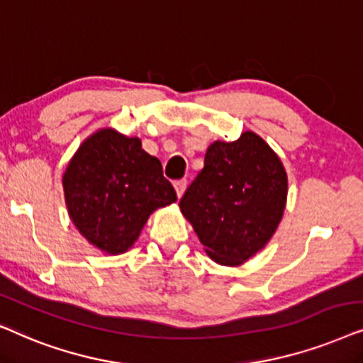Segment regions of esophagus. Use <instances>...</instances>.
Returning <instances> with one entry per match:
<instances>
[{
  "label": "esophagus",
  "instance_id": "esophagus-1",
  "mask_svg": "<svg viewBox=\"0 0 363 363\" xmlns=\"http://www.w3.org/2000/svg\"><path fill=\"white\" fill-rule=\"evenodd\" d=\"M174 187H176L177 196L181 197L182 194H184V191H186V187H187V181H186V179H179V181L174 182Z\"/></svg>",
  "mask_w": 363,
  "mask_h": 363
}]
</instances>
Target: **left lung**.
<instances>
[{
    "mask_svg": "<svg viewBox=\"0 0 363 363\" xmlns=\"http://www.w3.org/2000/svg\"><path fill=\"white\" fill-rule=\"evenodd\" d=\"M286 199L282 162L262 138L247 131L238 141L211 144L179 206L212 260L240 265L272 238Z\"/></svg>",
    "mask_w": 363,
    "mask_h": 363,
    "instance_id": "left-lung-1",
    "label": "left lung"
}]
</instances>
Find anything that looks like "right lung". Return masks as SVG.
<instances>
[{"instance_id": "add662e5", "label": "right lung", "mask_w": 363, "mask_h": 363, "mask_svg": "<svg viewBox=\"0 0 363 363\" xmlns=\"http://www.w3.org/2000/svg\"><path fill=\"white\" fill-rule=\"evenodd\" d=\"M77 230L106 254H123L157 207L177 201L161 161L138 138L101 129L77 149L62 177Z\"/></svg>"}]
</instances>
